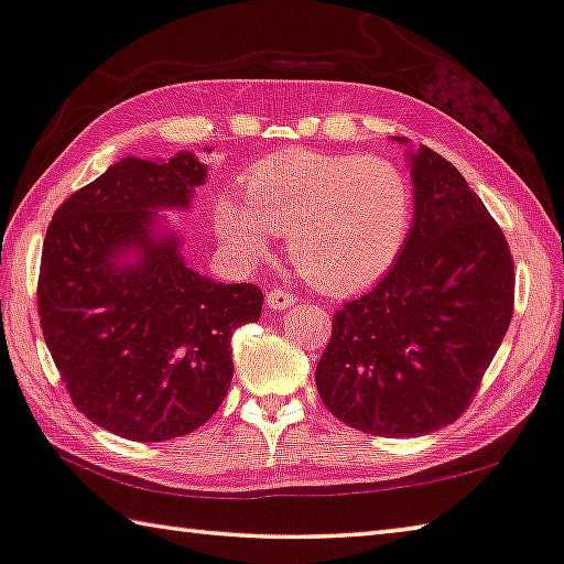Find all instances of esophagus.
I'll use <instances>...</instances> for the list:
<instances>
[{
  "label": "esophagus",
  "instance_id": "obj_1",
  "mask_svg": "<svg viewBox=\"0 0 564 564\" xmlns=\"http://www.w3.org/2000/svg\"><path fill=\"white\" fill-rule=\"evenodd\" d=\"M293 303H295V293L285 291V289H273L265 293V305H269L271 311H285V308H291Z\"/></svg>",
  "mask_w": 564,
  "mask_h": 564
}]
</instances>
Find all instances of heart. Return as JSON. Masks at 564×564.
Here are the masks:
<instances>
[{
	"instance_id": "obj_1",
	"label": "heart",
	"mask_w": 564,
	"mask_h": 564,
	"mask_svg": "<svg viewBox=\"0 0 564 564\" xmlns=\"http://www.w3.org/2000/svg\"><path fill=\"white\" fill-rule=\"evenodd\" d=\"M413 196L408 178L380 156L283 151L243 178V204L221 198L216 228L243 259L269 251V234L305 279L328 293L376 283L405 243Z\"/></svg>"
}]
</instances>
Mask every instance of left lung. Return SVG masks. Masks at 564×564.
Wrapping results in <instances>:
<instances>
[{
    "instance_id": "left-lung-1",
    "label": "left lung",
    "mask_w": 564,
    "mask_h": 564,
    "mask_svg": "<svg viewBox=\"0 0 564 564\" xmlns=\"http://www.w3.org/2000/svg\"><path fill=\"white\" fill-rule=\"evenodd\" d=\"M408 156L405 243L373 291L336 311L316 368L321 400L340 423L388 437L435 433L463 415L514 303L510 248L480 196L433 149Z\"/></svg>"
}]
</instances>
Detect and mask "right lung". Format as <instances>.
I'll list each match as a JSON object with an SVG mask.
<instances>
[{"label":"right lung","instance_id":"1","mask_svg":"<svg viewBox=\"0 0 564 564\" xmlns=\"http://www.w3.org/2000/svg\"><path fill=\"white\" fill-rule=\"evenodd\" d=\"M208 169L191 151L127 156L56 208L36 303L72 403L139 443L194 433L231 388V336L259 321L253 283H218L181 256L161 208L186 212Z\"/></svg>","mask_w":564,"mask_h":564}]
</instances>
